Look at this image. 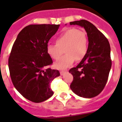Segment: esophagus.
<instances>
[{"label":"esophagus","instance_id":"34e87169","mask_svg":"<svg viewBox=\"0 0 122 122\" xmlns=\"http://www.w3.org/2000/svg\"><path fill=\"white\" fill-rule=\"evenodd\" d=\"M66 72V71H60V75L62 76V75H64Z\"/></svg>","mask_w":122,"mask_h":122}]
</instances>
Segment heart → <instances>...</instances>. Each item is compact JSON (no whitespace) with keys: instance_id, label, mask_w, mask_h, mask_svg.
Listing matches in <instances>:
<instances>
[{"instance_id":"heart-1","label":"heart","mask_w":122,"mask_h":122,"mask_svg":"<svg viewBox=\"0 0 122 122\" xmlns=\"http://www.w3.org/2000/svg\"><path fill=\"white\" fill-rule=\"evenodd\" d=\"M65 56L54 63L57 69L65 70L73 64L75 60L80 61L88 51V39L83 31L76 28H68L56 37V44H49L46 51L50 57L58 59L63 54Z\"/></svg>"}]
</instances>
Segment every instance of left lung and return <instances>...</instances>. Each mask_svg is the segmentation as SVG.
Instances as JSON below:
<instances>
[{"mask_svg": "<svg viewBox=\"0 0 122 122\" xmlns=\"http://www.w3.org/2000/svg\"><path fill=\"white\" fill-rule=\"evenodd\" d=\"M70 24L83 28L89 41L87 54L76 67L69 71L73 76L70 88L78 96L92 98L102 92L108 81L112 67L110 44L105 36L87 20Z\"/></svg>", "mask_w": 122, "mask_h": 122, "instance_id": "1", "label": "left lung"}]
</instances>
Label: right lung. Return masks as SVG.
<instances>
[{"label":"right lung","mask_w":122,"mask_h":122,"mask_svg":"<svg viewBox=\"0 0 122 122\" xmlns=\"http://www.w3.org/2000/svg\"><path fill=\"white\" fill-rule=\"evenodd\" d=\"M59 25H30L20 31L9 57L12 83L21 94L33 102L53 95L51 83L60 75L57 70L45 68L52 63L46 48Z\"/></svg>","instance_id":"obj_1"}]
</instances>
